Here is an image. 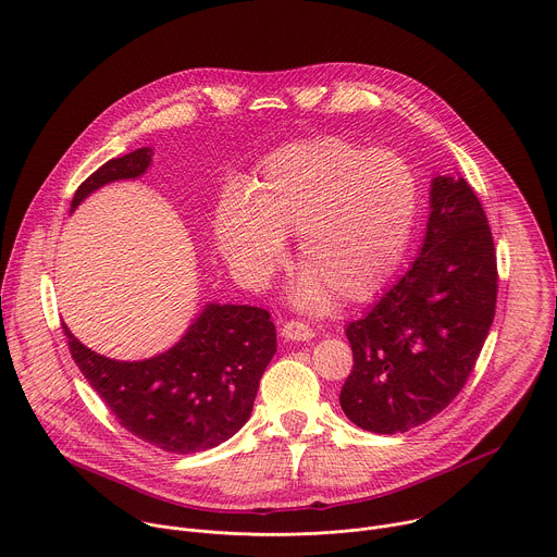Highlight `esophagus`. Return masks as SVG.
Listing matches in <instances>:
<instances>
[{
	"label": "esophagus",
	"instance_id": "34e87169",
	"mask_svg": "<svg viewBox=\"0 0 557 557\" xmlns=\"http://www.w3.org/2000/svg\"><path fill=\"white\" fill-rule=\"evenodd\" d=\"M284 339L288 342H310L317 333L308 326V324H301V322H288L282 326V333H280Z\"/></svg>",
	"mask_w": 557,
	"mask_h": 557
}]
</instances>
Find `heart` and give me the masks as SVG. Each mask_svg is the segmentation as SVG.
Returning <instances> with one entry per match:
<instances>
[{"label":"heart","mask_w":557,"mask_h":557,"mask_svg":"<svg viewBox=\"0 0 557 557\" xmlns=\"http://www.w3.org/2000/svg\"><path fill=\"white\" fill-rule=\"evenodd\" d=\"M215 215L224 260L251 284L284 260L297 233L304 264L290 288L299 308L372 297L401 264L419 213V178L401 153L342 136H320L273 151L249 187Z\"/></svg>","instance_id":"1"}]
</instances>
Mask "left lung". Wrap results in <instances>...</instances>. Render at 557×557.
<instances>
[{
  "instance_id": "obj_1",
  "label": "left lung",
  "mask_w": 557,
  "mask_h": 557,
  "mask_svg": "<svg viewBox=\"0 0 557 557\" xmlns=\"http://www.w3.org/2000/svg\"><path fill=\"white\" fill-rule=\"evenodd\" d=\"M498 293L487 215L467 181L436 176L423 245L363 320L346 329L355 366L339 404L361 430L408 432L462 389L490 335Z\"/></svg>"
}]
</instances>
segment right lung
<instances>
[{"instance_id": "1", "label": "right lung", "mask_w": 557, "mask_h": 557, "mask_svg": "<svg viewBox=\"0 0 557 557\" xmlns=\"http://www.w3.org/2000/svg\"><path fill=\"white\" fill-rule=\"evenodd\" d=\"M151 147L112 158L82 183L70 213L108 183L134 181L151 165ZM74 363L119 423L174 454L211 449L240 430L260 379L277 350L271 314L258 306L209 301L165 352L119 361L78 342L63 324Z\"/></svg>"}]
</instances>
